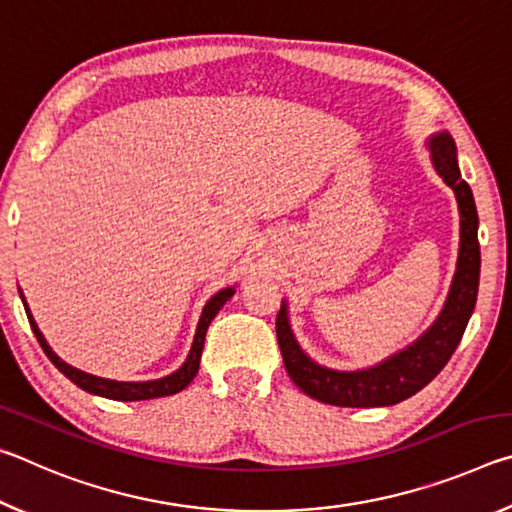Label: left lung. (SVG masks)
<instances>
[{"mask_svg":"<svg viewBox=\"0 0 512 512\" xmlns=\"http://www.w3.org/2000/svg\"><path fill=\"white\" fill-rule=\"evenodd\" d=\"M429 146L436 171L454 189L458 210H461V255H458V271L443 314L418 343H413L411 348L395 354L388 361L368 370L339 372L318 366L298 348L289 329L287 307H282L275 320V332L284 368H287L293 384L311 400L334 406H354V409L402 402L422 391L447 366V361L452 359L463 339L467 320H470L476 305V293H479L481 248L479 237H476L479 214H476L472 189L458 171L456 144L452 137L440 133L433 137Z\"/></svg>","mask_w":512,"mask_h":512,"instance_id":"left-lung-1","label":"left lung"}]
</instances>
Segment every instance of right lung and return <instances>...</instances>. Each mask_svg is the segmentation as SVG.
<instances>
[{"label": "right lung", "mask_w": 512, "mask_h": 512, "mask_svg": "<svg viewBox=\"0 0 512 512\" xmlns=\"http://www.w3.org/2000/svg\"><path fill=\"white\" fill-rule=\"evenodd\" d=\"M232 293H235V289H223V291L216 293V296L210 302H207L205 309H203V316H201V320H198V329H196V336H194V343H192V350H189L187 361L176 372H173V375L162 377V379H153V381H115V379L94 377V375H88V372H83L79 368H72L63 359H58L56 352L49 348L45 336L40 334L36 320H33V316H31L27 302H24V296H22V302H24V309H27V316H29L33 334H36V339L42 345V350H45L49 361L54 363V366L60 372H63L67 379H72L76 386L83 388V391L101 395V397H108V400L140 402V400H155V397H167V395L180 393L183 388H187L189 381L196 377L198 363H201V352H203V341H205L207 327H210L212 318L219 314V309L225 305V302L232 298Z\"/></svg>", "instance_id": "right-lung-1"}]
</instances>
